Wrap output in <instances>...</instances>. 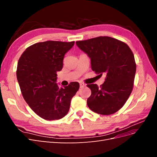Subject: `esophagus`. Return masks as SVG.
<instances>
[{
    "label": "esophagus",
    "instance_id": "esophagus-1",
    "mask_svg": "<svg viewBox=\"0 0 157 157\" xmlns=\"http://www.w3.org/2000/svg\"><path fill=\"white\" fill-rule=\"evenodd\" d=\"M84 86H86V84L84 83H80V88H83Z\"/></svg>",
    "mask_w": 157,
    "mask_h": 157
}]
</instances>
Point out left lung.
Wrapping results in <instances>:
<instances>
[{
    "label": "left lung",
    "instance_id": "left-lung-1",
    "mask_svg": "<svg viewBox=\"0 0 157 157\" xmlns=\"http://www.w3.org/2000/svg\"><path fill=\"white\" fill-rule=\"evenodd\" d=\"M76 44L90 58L92 71L106 76L101 87L87 85L92 91L87 99L88 107L103 115L116 113L132 91L136 65L132 50L124 42L109 36L77 41Z\"/></svg>",
    "mask_w": 157,
    "mask_h": 157
}]
</instances>
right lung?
<instances>
[{"instance_id": "1", "label": "right lung", "mask_w": 157, "mask_h": 157, "mask_svg": "<svg viewBox=\"0 0 157 157\" xmlns=\"http://www.w3.org/2000/svg\"><path fill=\"white\" fill-rule=\"evenodd\" d=\"M74 44V41L39 42L28 47L18 61L17 79L23 98L45 120H58L67 115L71 99L79 89L77 82L64 88L56 83L65 54Z\"/></svg>"}]
</instances>
